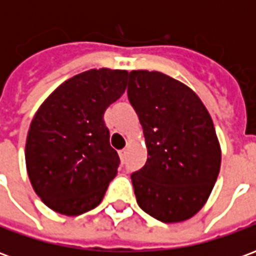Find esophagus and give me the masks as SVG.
Returning a JSON list of instances; mask_svg holds the SVG:
<instances>
[{
  "mask_svg": "<svg viewBox=\"0 0 256 256\" xmlns=\"http://www.w3.org/2000/svg\"><path fill=\"white\" fill-rule=\"evenodd\" d=\"M126 154H128V150H119V156H120V160H122V162L126 160Z\"/></svg>",
  "mask_w": 256,
  "mask_h": 256,
  "instance_id": "obj_1",
  "label": "esophagus"
}]
</instances>
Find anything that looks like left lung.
Returning <instances> with one entry per match:
<instances>
[{
	"instance_id": "1",
	"label": "left lung",
	"mask_w": 256,
	"mask_h": 256,
	"mask_svg": "<svg viewBox=\"0 0 256 256\" xmlns=\"http://www.w3.org/2000/svg\"><path fill=\"white\" fill-rule=\"evenodd\" d=\"M128 96L150 156L132 174L137 203L166 224L192 218L220 168V141L207 108L190 88L159 71H132Z\"/></svg>"
}]
</instances>
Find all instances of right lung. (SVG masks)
I'll return each mask as SVG.
<instances>
[{
	"mask_svg": "<svg viewBox=\"0 0 256 256\" xmlns=\"http://www.w3.org/2000/svg\"><path fill=\"white\" fill-rule=\"evenodd\" d=\"M126 70H89L54 89L38 108L26 140V167L44 203L76 216L101 203L119 156L104 112L126 90Z\"/></svg>",
	"mask_w": 256,
	"mask_h": 256,
	"instance_id": "obj_1",
	"label": "right lung"
}]
</instances>
